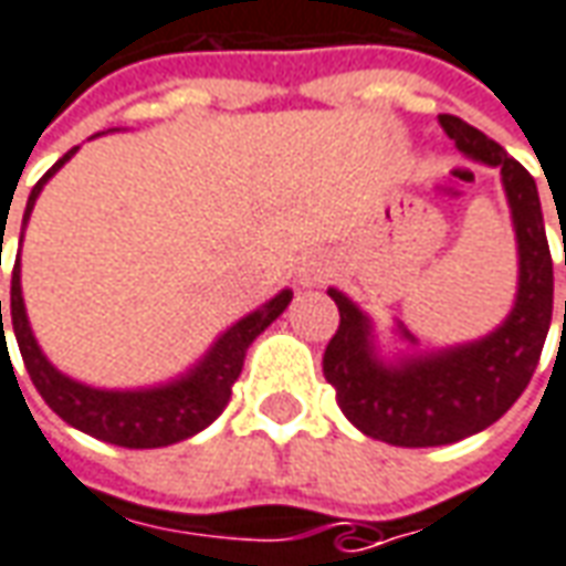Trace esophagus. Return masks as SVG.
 <instances>
[{
  "label": "esophagus",
  "instance_id": "34e87169",
  "mask_svg": "<svg viewBox=\"0 0 566 566\" xmlns=\"http://www.w3.org/2000/svg\"><path fill=\"white\" fill-rule=\"evenodd\" d=\"M327 275H331V266L324 263L322 256H312L300 266V282L303 284H322Z\"/></svg>",
  "mask_w": 566,
  "mask_h": 566
}]
</instances>
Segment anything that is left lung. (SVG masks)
Masks as SVG:
<instances>
[{"mask_svg":"<svg viewBox=\"0 0 566 566\" xmlns=\"http://www.w3.org/2000/svg\"><path fill=\"white\" fill-rule=\"evenodd\" d=\"M438 122L465 156L503 174L521 275L515 310L490 337L426 355L401 352L395 361L377 358L365 312L334 287L327 291L337 303L339 327L324 349V379L337 389V405L352 426L395 448L453 444L493 426L527 389L552 324L555 275L533 177L460 116L441 113Z\"/></svg>","mask_w":566,"mask_h":566,"instance_id":"obj_1","label":"left lung"}]
</instances>
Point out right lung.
I'll use <instances>...</instances> for the list:
<instances>
[{
    "label": "right lung",
    "mask_w": 566,
    "mask_h": 566,
    "mask_svg": "<svg viewBox=\"0 0 566 566\" xmlns=\"http://www.w3.org/2000/svg\"><path fill=\"white\" fill-rule=\"evenodd\" d=\"M73 153H76V146L35 184L33 192H30V201H27L23 227L30 220V211H33L45 180ZM291 296H294L291 291H282L263 310L251 312V315H244L242 322L232 324L227 334L217 339L214 349L201 358L199 367H192L184 379L159 386V389H140V392L91 389V386H82L76 379L63 377L57 367H51L49 358L35 346L33 331H30V322H27V310H23L21 256L14 260V270H11V327H14V339H18V349H21L23 367L33 379V386L63 422L76 426L78 432L91 434V438L118 444V448H168V444H177L189 434L201 432L205 426H211L223 413V407L229 405V395H232V386L242 374L244 352L287 310ZM2 339H6V331H2ZM2 349H6V343H2Z\"/></svg>",
    "instance_id": "add662e5"
}]
</instances>
